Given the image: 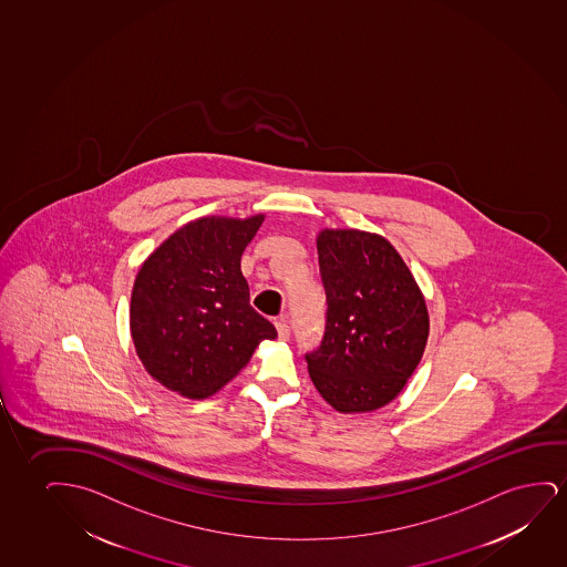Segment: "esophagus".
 <instances>
[{
  "label": "esophagus",
  "mask_w": 567,
  "mask_h": 567,
  "mask_svg": "<svg viewBox=\"0 0 567 567\" xmlns=\"http://www.w3.org/2000/svg\"><path fill=\"white\" fill-rule=\"evenodd\" d=\"M275 327H277V333H279L280 341H288V337H290V327H288L287 319H277V321H275Z\"/></svg>",
  "instance_id": "esophagus-1"
}]
</instances>
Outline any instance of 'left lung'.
Instances as JSON below:
<instances>
[{"instance_id": "obj_1", "label": "left lung", "mask_w": 567, "mask_h": 567, "mask_svg": "<svg viewBox=\"0 0 567 567\" xmlns=\"http://www.w3.org/2000/svg\"><path fill=\"white\" fill-rule=\"evenodd\" d=\"M326 334L306 354L319 395L342 414L391 403L422 360L426 300L391 241L354 228L318 234Z\"/></svg>"}]
</instances>
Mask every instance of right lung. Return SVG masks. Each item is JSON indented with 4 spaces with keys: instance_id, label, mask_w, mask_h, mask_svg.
I'll use <instances>...</instances> for the list:
<instances>
[{
    "instance_id": "obj_1",
    "label": "right lung",
    "mask_w": 567,
    "mask_h": 567,
    "mask_svg": "<svg viewBox=\"0 0 567 567\" xmlns=\"http://www.w3.org/2000/svg\"><path fill=\"white\" fill-rule=\"evenodd\" d=\"M265 215L202 217L141 265L130 331L148 375L187 399H207L240 373L277 329L249 306L244 249Z\"/></svg>"
}]
</instances>
